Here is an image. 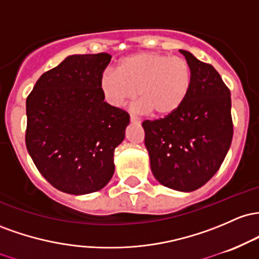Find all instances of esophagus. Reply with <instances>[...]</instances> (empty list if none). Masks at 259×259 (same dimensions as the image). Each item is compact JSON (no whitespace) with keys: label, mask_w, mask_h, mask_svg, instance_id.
<instances>
[{"label":"esophagus","mask_w":259,"mask_h":259,"mask_svg":"<svg viewBox=\"0 0 259 259\" xmlns=\"http://www.w3.org/2000/svg\"><path fill=\"white\" fill-rule=\"evenodd\" d=\"M130 120H131V122H138V121H139V118L137 117V116L131 115V116H130Z\"/></svg>","instance_id":"34e87169"}]
</instances>
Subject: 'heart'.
I'll use <instances>...</instances> for the list:
<instances>
[{
    "label": "heart",
    "mask_w": 259,
    "mask_h": 259,
    "mask_svg": "<svg viewBox=\"0 0 259 259\" xmlns=\"http://www.w3.org/2000/svg\"><path fill=\"white\" fill-rule=\"evenodd\" d=\"M192 71L182 57L159 52H138L124 57L118 72L101 74L100 88L106 100L122 106L137 97L144 111L165 117L177 111L190 93Z\"/></svg>",
    "instance_id": "obj_1"
}]
</instances>
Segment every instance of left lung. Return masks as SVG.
I'll return each instance as SVG.
<instances>
[{
	"label": "left lung",
	"instance_id": "left-lung-1",
	"mask_svg": "<svg viewBox=\"0 0 259 259\" xmlns=\"http://www.w3.org/2000/svg\"><path fill=\"white\" fill-rule=\"evenodd\" d=\"M192 71L185 103L174 114L145 120L144 143L155 179L171 190L191 192L211 179L231 145L230 91L218 71L180 50Z\"/></svg>",
	"mask_w": 259,
	"mask_h": 259
}]
</instances>
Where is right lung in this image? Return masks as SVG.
I'll return each instance as SVG.
<instances>
[{
	"mask_svg": "<svg viewBox=\"0 0 259 259\" xmlns=\"http://www.w3.org/2000/svg\"><path fill=\"white\" fill-rule=\"evenodd\" d=\"M111 56L72 55L37 79L27 98L25 145L55 188L87 194L105 187L130 115L104 101L100 78Z\"/></svg>",
	"mask_w": 259,
	"mask_h": 259,
	"instance_id": "1",
	"label": "right lung"
}]
</instances>
